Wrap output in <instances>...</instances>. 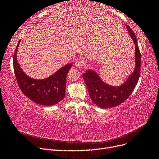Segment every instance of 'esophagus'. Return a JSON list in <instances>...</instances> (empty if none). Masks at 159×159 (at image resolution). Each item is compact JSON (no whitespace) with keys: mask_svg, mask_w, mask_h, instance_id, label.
I'll list each match as a JSON object with an SVG mask.
<instances>
[{"mask_svg":"<svg viewBox=\"0 0 159 159\" xmlns=\"http://www.w3.org/2000/svg\"><path fill=\"white\" fill-rule=\"evenodd\" d=\"M85 64H86V61L83 58H80L75 62V66L77 68H81V67L84 66Z\"/></svg>","mask_w":159,"mask_h":159,"instance_id":"obj_1","label":"esophagus"}]
</instances>
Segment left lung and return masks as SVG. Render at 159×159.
Instances as JSON below:
<instances>
[{
  "mask_svg": "<svg viewBox=\"0 0 159 159\" xmlns=\"http://www.w3.org/2000/svg\"><path fill=\"white\" fill-rule=\"evenodd\" d=\"M125 26L135 45V67L127 80L121 85L113 86L105 83L94 70L89 69L83 74L91 99L101 108L113 107L123 103L132 93L140 77L141 53L139 49L137 38L131 28L127 25Z\"/></svg>",
  "mask_w": 159,
  "mask_h": 159,
  "instance_id": "1",
  "label": "left lung"
}]
</instances>
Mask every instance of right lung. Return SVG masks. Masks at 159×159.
I'll use <instances>...</instances> for the list:
<instances>
[{
	"label": "right lung",
	"instance_id": "1",
	"mask_svg": "<svg viewBox=\"0 0 159 159\" xmlns=\"http://www.w3.org/2000/svg\"><path fill=\"white\" fill-rule=\"evenodd\" d=\"M20 42L19 40L13 57L14 74L19 88L27 98L37 104L50 106L59 103L64 98L66 76L72 64H66L47 78H31L24 72L17 60V50Z\"/></svg>",
	"mask_w": 159,
	"mask_h": 159
}]
</instances>
